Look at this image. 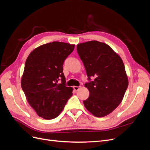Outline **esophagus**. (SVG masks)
<instances>
[{"label":"esophagus","mask_w":150,"mask_h":150,"mask_svg":"<svg viewBox=\"0 0 150 150\" xmlns=\"http://www.w3.org/2000/svg\"><path fill=\"white\" fill-rule=\"evenodd\" d=\"M73 88L75 91H78L81 88V86H74Z\"/></svg>","instance_id":"1"}]
</instances>
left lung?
<instances>
[{"mask_svg":"<svg viewBox=\"0 0 150 150\" xmlns=\"http://www.w3.org/2000/svg\"><path fill=\"white\" fill-rule=\"evenodd\" d=\"M77 51L88 77L84 106L94 116H105L118 106L128 88L123 62L108 45L96 40L79 44Z\"/></svg>","mask_w":150,"mask_h":150,"instance_id":"8db88e82","label":"left lung"}]
</instances>
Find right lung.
<instances>
[{"mask_svg": "<svg viewBox=\"0 0 150 150\" xmlns=\"http://www.w3.org/2000/svg\"><path fill=\"white\" fill-rule=\"evenodd\" d=\"M74 49V45L52 42L35 49L27 59L22 89L30 106L42 118H55L72 96V88L66 84L63 64Z\"/></svg>", "mask_w": 150, "mask_h": 150, "instance_id": "obj_1", "label": "right lung"}]
</instances>
